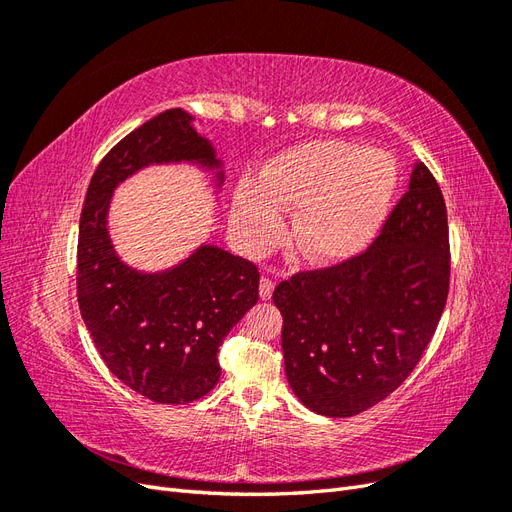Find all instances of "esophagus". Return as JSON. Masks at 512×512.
<instances>
[{
    "label": "esophagus",
    "instance_id": "esophagus-1",
    "mask_svg": "<svg viewBox=\"0 0 512 512\" xmlns=\"http://www.w3.org/2000/svg\"><path fill=\"white\" fill-rule=\"evenodd\" d=\"M273 288H275V284H273L271 277L262 275V277H260V288H258V292H260V299H262V301H269V299H271V294H273Z\"/></svg>",
    "mask_w": 512,
    "mask_h": 512
}]
</instances>
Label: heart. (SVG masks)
Listing matches in <instances>:
<instances>
[{"label":"heart","mask_w":512,"mask_h":512,"mask_svg":"<svg viewBox=\"0 0 512 512\" xmlns=\"http://www.w3.org/2000/svg\"><path fill=\"white\" fill-rule=\"evenodd\" d=\"M397 188V164L384 151L318 141L277 156L262 183L245 179L232 224L247 247H267L282 230V209H299L292 243L316 265L346 260L374 239Z\"/></svg>","instance_id":"1"}]
</instances>
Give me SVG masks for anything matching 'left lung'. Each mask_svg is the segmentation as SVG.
<instances>
[{
	"instance_id": "left-lung-1",
	"label": "left lung",
	"mask_w": 512,
	"mask_h": 512,
	"mask_svg": "<svg viewBox=\"0 0 512 512\" xmlns=\"http://www.w3.org/2000/svg\"><path fill=\"white\" fill-rule=\"evenodd\" d=\"M451 280L440 185L416 162L380 235L339 265L277 284L286 378L301 404L344 418L389 397L421 361Z\"/></svg>"
}]
</instances>
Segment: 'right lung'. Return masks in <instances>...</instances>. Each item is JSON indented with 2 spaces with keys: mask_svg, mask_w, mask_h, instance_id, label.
I'll use <instances>...</instances> for the list:
<instances>
[{
  "mask_svg": "<svg viewBox=\"0 0 512 512\" xmlns=\"http://www.w3.org/2000/svg\"><path fill=\"white\" fill-rule=\"evenodd\" d=\"M181 108L145 121L106 153L89 181L79 224L76 297L106 367L158 404H190L220 380L218 350L258 301L254 262L218 245H200L177 267L143 273L123 262L108 235L117 185L151 164L192 162L215 170L222 160Z\"/></svg>",
  "mask_w": 512,
  "mask_h": 512,
  "instance_id": "right-lung-1",
  "label": "right lung"
}]
</instances>
